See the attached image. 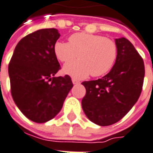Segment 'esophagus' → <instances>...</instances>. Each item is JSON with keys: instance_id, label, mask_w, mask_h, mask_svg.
<instances>
[{"instance_id": "1", "label": "esophagus", "mask_w": 153, "mask_h": 153, "mask_svg": "<svg viewBox=\"0 0 153 153\" xmlns=\"http://www.w3.org/2000/svg\"><path fill=\"white\" fill-rule=\"evenodd\" d=\"M72 82H73V84H74V85L79 84V80H77L76 79H74V78H73V79H72Z\"/></svg>"}]
</instances>
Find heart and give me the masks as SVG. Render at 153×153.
Wrapping results in <instances>:
<instances>
[{"mask_svg":"<svg viewBox=\"0 0 153 153\" xmlns=\"http://www.w3.org/2000/svg\"><path fill=\"white\" fill-rule=\"evenodd\" d=\"M57 59L68 63L78 56L79 60L67 64L62 72L74 79H81L91 74L94 77L102 76L114 65L118 47L115 41L101 35L77 33L68 38V43L57 41L54 45Z\"/></svg>","mask_w":153,"mask_h":153,"instance_id":"1","label":"heart"}]
</instances>
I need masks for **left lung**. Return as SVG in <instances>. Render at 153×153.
<instances>
[{
  "label": "left lung",
  "mask_w": 153,
  "mask_h": 153,
  "mask_svg": "<svg viewBox=\"0 0 153 153\" xmlns=\"http://www.w3.org/2000/svg\"><path fill=\"white\" fill-rule=\"evenodd\" d=\"M115 43L118 56L110 72L102 79L82 83L86 90L82 108L100 126L124 118L139 99L144 81V62L132 43L124 37L115 39Z\"/></svg>",
  "instance_id": "obj_1"
}]
</instances>
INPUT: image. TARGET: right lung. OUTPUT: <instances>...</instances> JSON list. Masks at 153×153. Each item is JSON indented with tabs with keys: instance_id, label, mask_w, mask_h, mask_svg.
Wrapping results in <instances>:
<instances>
[{
	"instance_id": "obj_1",
	"label": "right lung",
	"mask_w": 153,
	"mask_h": 153,
	"mask_svg": "<svg viewBox=\"0 0 153 153\" xmlns=\"http://www.w3.org/2000/svg\"><path fill=\"white\" fill-rule=\"evenodd\" d=\"M56 29H39L18 43L8 65L14 102L31 121L45 123L61 111L73 87L71 78L54 77L60 64L54 45Z\"/></svg>"
}]
</instances>
